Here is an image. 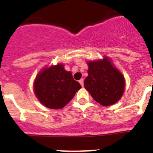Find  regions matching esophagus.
I'll return each mask as SVG.
<instances>
[{"instance_id":"34e87169","label":"esophagus","mask_w":153,"mask_h":153,"mask_svg":"<svg viewBox=\"0 0 153 153\" xmlns=\"http://www.w3.org/2000/svg\"><path fill=\"white\" fill-rule=\"evenodd\" d=\"M79 83L81 84L82 86H83V85H84V84H83V79H80V80H79Z\"/></svg>"}]
</instances>
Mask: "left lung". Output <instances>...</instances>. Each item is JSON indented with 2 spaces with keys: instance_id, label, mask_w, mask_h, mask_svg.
Returning a JSON list of instances; mask_svg holds the SVG:
<instances>
[{
  "instance_id": "8db88e82",
  "label": "left lung",
  "mask_w": 153,
  "mask_h": 153,
  "mask_svg": "<svg viewBox=\"0 0 153 153\" xmlns=\"http://www.w3.org/2000/svg\"><path fill=\"white\" fill-rule=\"evenodd\" d=\"M88 76L84 86L92 98L104 106H109L118 102L125 91L124 75L105 56L102 59L88 61Z\"/></svg>"
}]
</instances>
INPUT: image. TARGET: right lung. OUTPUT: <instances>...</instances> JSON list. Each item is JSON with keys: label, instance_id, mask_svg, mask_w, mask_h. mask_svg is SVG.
I'll list each match as a JSON object with an SVG mask.
<instances>
[{"label": "right lung", "instance_id": "obj_1", "mask_svg": "<svg viewBox=\"0 0 153 153\" xmlns=\"http://www.w3.org/2000/svg\"><path fill=\"white\" fill-rule=\"evenodd\" d=\"M81 87L62 63L43 68L34 81V93L38 100L52 109L63 108Z\"/></svg>", "mask_w": 153, "mask_h": 153}]
</instances>
